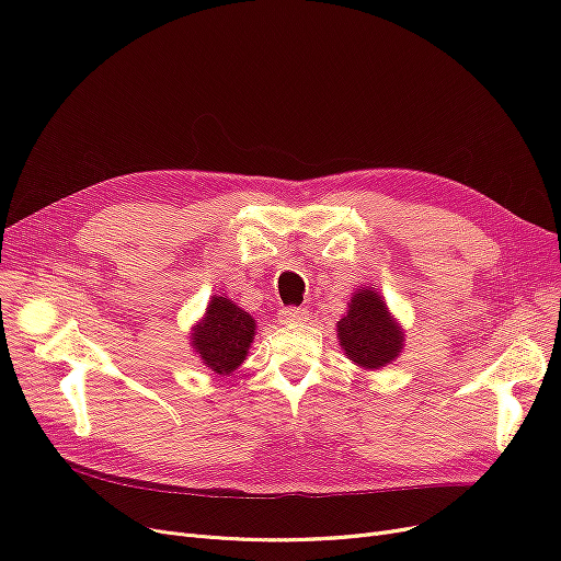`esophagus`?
Segmentation results:
<instances>
[{"label":"esophagus","instance_id":"esophagus-1","mask_svg":"<svg viewBox=\"0 0 561 561\" xmlns=\"http://www.w3.org/2000/svg\"><path fill=\"white\" fill-rule=\"evenodd\" d=\"M309 318V311L302 307H286L279 311L282 322H305Z\"/></svg>","mask_w":561,"mask_h":561}]
</instances>
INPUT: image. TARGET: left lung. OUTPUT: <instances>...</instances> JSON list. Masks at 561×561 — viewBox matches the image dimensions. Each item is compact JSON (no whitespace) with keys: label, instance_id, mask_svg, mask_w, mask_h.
<instances>
[{"label":"left lung","instance_id":"1","mask_svg":"<svg viewBox=\"0 0 561 561\" xmlns=\"http://www.w3.org/2000/svg\"><path fill=\"white\" fill-rule=\"evenodd\" d=\"M336 339L345 357L362 370H379L400 357L404 330L391 313L385 296L373 286L352 293L347 311L336 322Z\"/></svg>","mask_w":561,"mask_h":561}]
</instances>
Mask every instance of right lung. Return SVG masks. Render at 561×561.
<instances>
[{"label": "right lung", "instance_id": "obj_1", "mask_svg": "<svg viewBox=\"0 0 561 561\" xmlns=\"http://www.w3.org/2000/svg\"><path fill=\"white\" fill-rule=\"evenodd\" d=\"M256 336V320L229 300L211 296L202 318L191 328V345L202 366L216 375H229L239 368Z\"/></svg>", "mask_w": 561, "mask_h": 561}]
</instances>
